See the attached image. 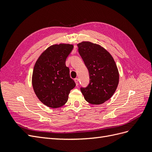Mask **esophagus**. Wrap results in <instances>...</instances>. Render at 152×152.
I'll return each mask as SVG.
<instances>
[{
  "mask_svg": "<svg viewBox=\"0 0 152 152\" xmlns=\"http://www.w3.org/2000/svg\"><path fill=\"white\" fill-rule=\"evenodd\" d=\"M74 80H75V84H76V86L79 85V79H78L77 78H76V79H74Z\"/></svg>",
  "mask_w": 152,
  "mask_h": 152,
  "instance_id": "1",
  "label": "esophagus"
}]
</instances>
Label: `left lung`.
I'll return each mask as SVG.
<instances>
[{"label": "left lung", "mask_w": 152, "mask_h": 152, "mask_svg": "<svg viewBox=\"0 0 152 152\" xmlns=\"http://www.w3.org/2000/svg\"><path fill=\"white\" fill-rule=\"evenodd\" d=\"M78 50L89 71V83L80 91L87 102L100 104L115 92L119 74L113 57L99 45L90 42L77 44Z\"/></svg>", "instance_id": "1"}]
</instances>
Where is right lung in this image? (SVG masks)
<instances>
[{"label": "right lung", "mask_w": 152, "mask_h": 152, "mask_svg": "<svg viewBox=\"0 0 152 152\" xmlns=\"http://www.w3.org/2000/svg\"><path fill=\"white\" fill-rule=\"evenodd\" d=\"M73 48L72 44L51 45L35 63L32 86L39 100L49 107L56 108L65 104L70 91L76 85L65 64Z\"/></svg>", "instance_id": "1"}]
</instances>
